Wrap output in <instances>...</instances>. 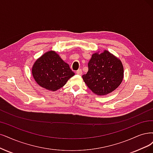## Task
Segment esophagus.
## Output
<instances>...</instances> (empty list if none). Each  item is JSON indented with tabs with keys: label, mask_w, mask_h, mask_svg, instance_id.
Wrapping results in <instances>:
<instances>
[{
	"label": "esophagus",
	"mask_w": 153,
	"mask_h": 153,
	"mask_svg": "<svg viewBox=\"0 0 153 153\" xmlns=\"http://www.w3.org/2000/svg\"><path fill=\"white\" fill-rule=\"evenodd\" d=\"M82 71L81 69H78L76 71V74H78V75H81L82 74Z\"/></svg>",
	"instance_id": "1"
}]
</instances>
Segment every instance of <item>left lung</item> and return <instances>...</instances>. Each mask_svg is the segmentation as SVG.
Segmentation results:
<instances>
[{"label":"left lung","mask_w":153,"mask_h":153,"mask_svg":"<svg viewBox=\"0 0 153 153\" xmlns=\"http://www.w3.org/2000/svg\"><path fill=\"white\" fill-rule=\"evenodd\" d=\"M88 65V71L82 79L94 94L106 95L120 85L123 78L122 63L108 50L93 53Z\"/></svg>","instance_id":"1"}]
</instances>
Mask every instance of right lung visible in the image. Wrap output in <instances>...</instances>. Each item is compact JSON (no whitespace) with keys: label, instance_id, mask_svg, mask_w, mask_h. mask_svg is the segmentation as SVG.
Segmentation results:
<instances>
[{"label":"right lung","instance_id":"1","mask_svg":"<svg viewBox=\"0 0 153 153\" xmlns=\"http://www.w3.org/2000/svg\"><path fill=\"white\" fill-rule=\"evenodd\" d=\"M32 75L39 86L55 91L63 87L75 74L59 54L50 50L35 61L32 67Z\"/></svg>","mask_w":153,"mask_h":153}]
</instances>
